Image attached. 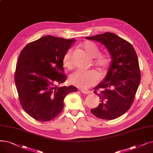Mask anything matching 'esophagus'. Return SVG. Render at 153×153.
Segmentation results:
<instances>
[{"label": "esophagus", "instance_id": "1", "mask_svg": "<svg viewBox=\"0 0 153 153\" xmlns=\"http://www.w3.org/2000/svg\"><path fill=\"white\" fill-rule=\"evenodd\" d=\"M81 92H82L83 94H90V91L89 90H86V89H81Z\"/></svg>", "mask_w": 153, "mask_h": 153}]
</instances>
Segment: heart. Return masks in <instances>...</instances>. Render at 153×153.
I'll use <instances>...</instances> for the list:
<instances>
[{
  "label": "heart",
  "mask_w": 153,
  "mask_h": 153,
  "mask_svg": "<svg viewBox=\"0 0 153 153\" xmlns=\"http://www.w3.org/2000/svg\"><path fill=\"white\" fill-rule=\"evenodd\" d=\"M81 48L89 57L94 58V65L101 75H104L111 63V57L109 53H99L97 45L90 41L84 42L81 45ZM72 55V51L69 49L65 53L63 58V65L68 69H71L73 68ZM99 79L100 76L94 71H76L69 77V81L72 84L83 89H87L96 85Z\"/></svg>",
  "instance_id": "b5f03b06"
}]
</instances>
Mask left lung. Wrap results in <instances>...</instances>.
Instances as JSON below:
<instances>
[{
  "instance_id": "8db88e82",
  "label": "left lung",
  "mask_w": 153,
  "mask_h": 153,
  "mask_svg": "<svg viewBox=\"0 0 153 153\" xmlns=\"http://www.w3.org/2000/svg\"><path fill=\"white\" fill-rule=\"evenodd\" d=\"M85 39L102 43L112 58L105 77L94 89L101 102L91 112L100 119H116L131 108L140 82L136 52L129 42L113 33L105 32Z\"/></svg>"
}]
</instances>
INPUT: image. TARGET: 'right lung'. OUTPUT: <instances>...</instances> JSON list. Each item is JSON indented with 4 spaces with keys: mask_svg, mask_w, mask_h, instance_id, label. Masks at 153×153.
I'll return each mask as SVG.
<instances>
[{
    "mask_svg": "<svg viewBox=\"0 0 153 153\" xmlns=\"http://www.w3.org/2000/svg\"><path fill=\"white\" fill-rule=\"evenodd\" d=\"M74 39L45 36L29 43L20 53L14 75L20 103L32 118L46 122L62 111L64 97L74 85L58 87L67 76L63 58Z\"/></svg>",
    "mask_w": 153,
    "mask_h": 153,
    "instance_id": "add662e5",
    "label": "right lung"
}]
</instances>
